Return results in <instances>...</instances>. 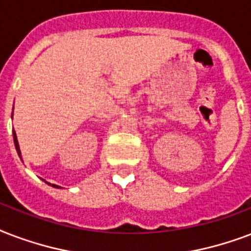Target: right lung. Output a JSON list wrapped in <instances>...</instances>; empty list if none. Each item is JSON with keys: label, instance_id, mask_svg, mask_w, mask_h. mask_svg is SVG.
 <instances>
[{"label": "right lung", "instance_id": "1", "mask_svg": "<svg viewBox=\"0 0 251 251\" xmlns=\"http://www.w3.org/2000/svg\"><path fill=\"white\" fill-rule=\"evenodd\" d=\"M13 137H14V145H15V149H17V152H18V156L22 158V156H21V151H19V144H18V140H17V135H15V132L13 131ZM46 183H48V182H46ZM48 184H51V183H48ZM52 187H55V188H61L60 186H57V184H51Z\"/></svg>", "mask_w": 251, "mask_h": 251}]
</instances>
